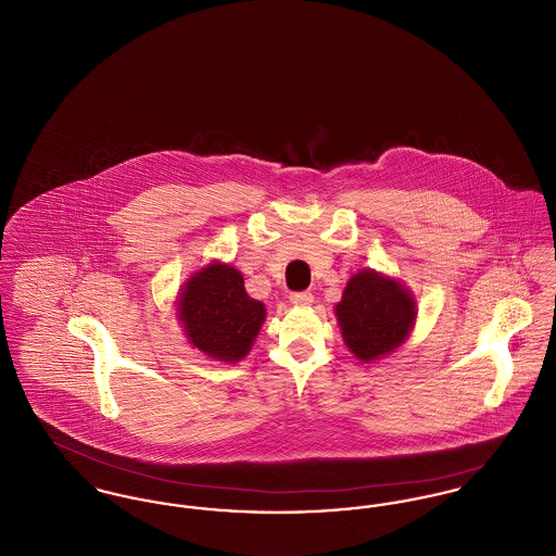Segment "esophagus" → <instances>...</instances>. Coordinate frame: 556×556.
<instances>
[{
    "mask_svg": "<svg viewBox=\"0 0 556 556\" xmlns=\"http://www.w3.org/2000/svg\"><path fill=\"white\" fill-rule=\"evenodd\" d=\"M290 302L294 306H311L313 294L311 292H294V294H290Z\"/></svg>",
    "mask_w": 556,
    "mask_h": 556,
    "instance_id": "obj_1",
    "label": "esophagus"
}]
</instances>
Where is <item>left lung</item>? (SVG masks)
Instances as JSON below:
<instances>
[{"instance_id":"obj_1","label":"left lung","mask_w":556,"mask_h":556,"mask_svg":"<svg viewBox=\"0 0 556 556\" xmlns=\"http://www.w3.org/2000/svg\"><path fill=\"white\" fill-rule=\"evenodd\" d=\"M417 300L395 277L372 268L355 273L334 306L346 349L364 364H375L400 349L417 321Z\"/></svg>"}]
</instances>
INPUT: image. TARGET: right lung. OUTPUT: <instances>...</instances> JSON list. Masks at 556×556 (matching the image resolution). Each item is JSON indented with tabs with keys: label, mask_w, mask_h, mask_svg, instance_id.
I'll return each mask as SVG.
<instances>
[{
	"label": "right lung",
	"mask_w": 556,
	"mask_h": 556,
	"mask_svg": "<svg viewBox=\"0 0 556 556\" xmlns=\"http://www.w3.org/2000/svg\"><path fill=\"white\" fill-rule=\"evenodd\" d=\"M175 317L194 349L215 362L235 364L252 351L266 306L248 296L241 270L214 260L179 288Z\"/></svg>",
	"instance_id": "obj_1"
}]
</instances>
